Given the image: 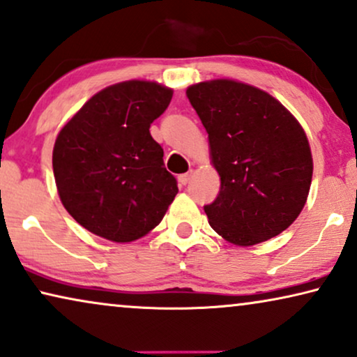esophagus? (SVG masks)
Segmentation results:
<instances>
[{"label": "esophagus", "mask_w": 357, "mask_h": 357, "mask_svg": "<svg viewBox=\"0 0 357 357\" xmlns=\"http://www.w3.org/2000/svg\"><path fill=\"white\" fill-rule=\"evenodd\" d=\"M191 177H193V170H188L187 174H182L178 177V182H180V185H187L190 180H191Z\"/></svg>", "instance_id": "obj_1"}]
</instances>
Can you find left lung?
Wrapping results in <instances>:
<instances>
[{
    "label": "left lung",
    "mask_w": 357,
    "mask_h": 357,
    "mask_svg": "<svg viewBox=\"0 0 357 357\" xmlns=\"http://www.w3.org/2000/svg\"><path fill=\"white\" fill-rule=\"evenodd\" d=\"M187 96L208 132L220 191L204 206L209 225L236 246L287 230L306 204L312 154L306 132L267 91L231 79L190 85Z\"/></svg>",
    "instance_id": "obj_1"
}]
</instances>
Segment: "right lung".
Returning a JSON list of instances; mask_svg holds the SVG:
<instances>
[{
	"label": "right lung",
	"instance_id": "right-lung-1",
	"mask_svg": "<svg viewBox=\"0 0 357 357\" xmlns=\"http://www.w3.org/2000/svg\"><path fill=\"white\" fill-rule=\"evenodd\" d=\"M172 89L127 80L93 95L56 137L53 172L61 203L91 234L130 243L159 225L178 193L149 127Z\"/></svg>",
	"mask_w": 357,
	"mask_h": 357
}]
</instances>
